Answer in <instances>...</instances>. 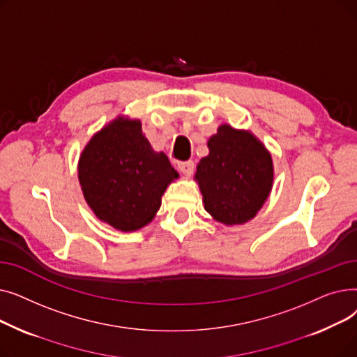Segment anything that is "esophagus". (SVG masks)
Wrapping results in <instances>:
<instances>
[{"label": "esophagus", "mask_w": 357, "mask_h": 357, "mask_svg": "<svg viewBox=\"0 0 357 357\" xmlns=\"http://www.w3.org/2000/svg\"><path fill=\"white\" fill-rule=\"evenodd\" d=\"M179 171L185 175V176H191L194 172V162L192 160H186V162H181L178 165Z\"/></svg>", "instance_id": "obj_1"}]
</instances>
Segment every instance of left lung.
Returning a JSON list of instances; mask_svg holds the SVG:
<instances>
[{
  "instance_id": "obj_1",
  "label": "left lung",
  "mask_w": 357,
  "mask_h": 357,
  "mask_svg": "<svg viewBox=\"0 0 357 357\" xmlns=\"http://www.w3.org/2000/svg\"><path fill=\"white\" fill-rule=\"evenodd\" d=\"M197 165L194 179L204 208L224 226L246 224L264 207L273 186V160L252 131L221 124Z\"/></svg>"
}]
</instances>
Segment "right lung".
Masks as SVG:
<instances>
[{
    "instance_id": "1",
    "label": "right lung",
    "mask_w": 357,
    "mask_h": 357,
    "mask_svg": "<svg viewBox=\"0 0 357 357\" xmlns=\"http://www.w3.org/2000/svg\"><path fill=\"white\" fill-rule=\"evenodd\" d=\"M179 178L163 152H155L142 121L119 116L91 137L78 162V179L96 217L120 231L152 222L169 183Z\"/></svg>"
}]
</instances>
